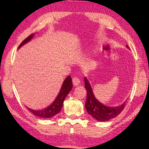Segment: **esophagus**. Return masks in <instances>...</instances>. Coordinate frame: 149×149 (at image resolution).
Returning <instances> with one entry per match:
<instances>
[{"mask_svg": "<svg viewBox=\"0 0 149 149\" xmlns=\"http://www.w3.org/2000/svg\"><path fill=\"white\" fill-rule=\"evenodd\" d=\"M72 82H73V84L74 86H77L80 83V79L78 77L74 76V77H73V79H72Z\"/></svg>", "mask_w": 149, "mask_h": 149, "instance_id": "34e87169", "label": "esophagus"}]
</instances>
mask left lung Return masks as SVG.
Segmentation results:
<instances>
[{"instance_id":"obj_1","label":"left lung","mask_w":149,"mask_h":149,"mask_svg":"<svg viewBox=\"0 0 149 149\" xmlns=\"http://www.w3.org/2000/svg\"><path fill=\"white\" fill-rule=\"evenodd\" d=\"M127 47H128L127 46ZM84 87L87 91V98L85 107L88 113L93 118L100 122L109 120L118 116L125 106V102L116 107H111L102 104L94 97L91 85L84 78Z\"/></svg>"}]
</instances>
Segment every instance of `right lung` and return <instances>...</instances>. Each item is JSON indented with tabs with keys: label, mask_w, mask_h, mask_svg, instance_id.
Masks as SVG:
<instances>
[{
	"label": "right lung",
	"mask_w": 149,
	"mask_h": 149,
	"mask_svg": "<svg viewBox=\"0 0 149 149\" xmlns=\"http://www.w3.org/2000/svg\"><path fill=\"white\" fill-rule=\"evenodd\" d=\"M33 37V34H31L29 35L28 37H26L24 40H23L19 47V48L22 45L26 43L29 42L31 39ZM73 87V83H72V79L71 78L70 76H68L66 78V79L64 81L63 84L61 89V91L58 94V96L56 97V100L54 101V102L52 104L48 107L47 108L41 111H34L31 109H29L30 112H32V113L37 116L38 117H40V118H52V117L55 116L58 113H59L60 112L61 107L63 104V102L65 101V99L66 97L67 94L69 93V92L71 91V89Z\"/></svg>",
	"instance_id": "right-lung-1"
}]
</instances>
